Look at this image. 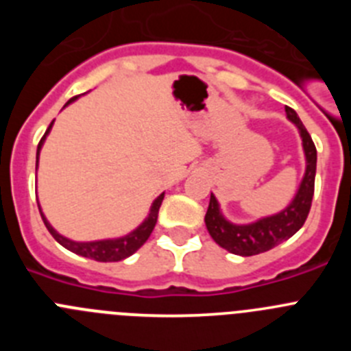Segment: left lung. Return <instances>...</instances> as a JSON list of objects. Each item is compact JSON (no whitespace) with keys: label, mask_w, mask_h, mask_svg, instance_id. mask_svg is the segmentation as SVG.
I'll use <instances>...</instances> for the list:
<instances>
[{"label":"left lung","mask_w":351,"mask_h":351,"mask_svg":"<svg viewBox=\"0 0 351 351\" xmlns=\"http://www.w3.org/2000/svg\"><path fill=\"white\" fill-rule=\"evenodd\" d=\"M285 110H287L288 119L295 123V126L299 128L304 153H306V173H304L299 191H297L290 206L281 210L280 214L263 218L256 223H251V225H232L223 218L218 202H216L214 195L210 193L209 209L206 213L207 230H209L210 237L216 241V244H219L234 255L253 256L272 250L283 241L290 239L295 232H299V228L308 218L309 209H311L316 173L315 142H313L311 135L302 125V121L299 119L295 110L290 107H287Z\"/></svg>","instance_id":"obj_1"}]
</instances>
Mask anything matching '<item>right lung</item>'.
<instances>
[{
	"mask_svg": "<svg viewBox=\"0 0 351 351\" xmlns=\"http://www.w3.org/2000/svg\"><path fill=\"white\" fill-rule=\"evenodd\" d=\"M75 98H77V96H73L70 101H73ZM70 101H68V104H70ZM51 128H52V123L49 125L47 132H45V135L42 137V141L38 142V149H36V154L40 153L43 141H45V137H47V133L51 132ZM163 195H165V193H161L160 197L154 200V204H153V207H151V213H149L147 219H145V221L142 223L141 226H138L137 230H133L132 234H128L126 237L114 239V241L75 243V241H70V239H66V237H63V235L58 234V232H56L54 228L49 225L47 219L43 218V214H42V219H43V223H45V226H47V230L51 232L52 237H54L56 241L61 244V246L66 247V250H70L71 253H77V255L86 256V258L96 260V262H119V260L128 258L130 255H133V253H135V251H137L138 247H141L142 244H144L145 241L149 239V235H151V232H153L154 225H156L158 210H160L161 202H163Z\"/></svg>",
	"mask_w": 351,
	"mask_h": 351,
	"instance_id": "add662e5",
	"label": "right lung"
}]
</instances>
